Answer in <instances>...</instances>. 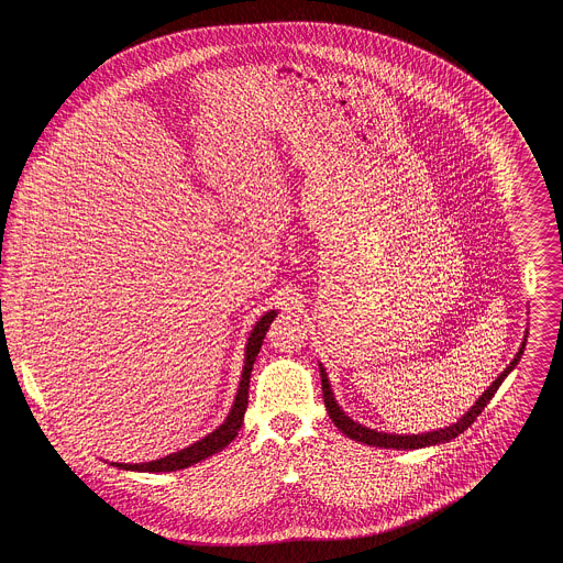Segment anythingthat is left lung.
<instances>
[{"label": "left lung", "instance_id": "left-lung-1", "mask_svg": "<svg viewBox=\"0 0 563 563\" xmlns=\"http://www.w3.org/2000/svg\"><path fill=\"white\" fill-rule=\"evenodd\" d=\"M523 350H526V339H523V343H521V347H519V352H517V356L512 358V363L497 376V380L478 396V400L476 404L456 421V423H452V426H448V428H443V430H437V432H423V434H387V432H376V430H369V428H365V426H361V423H356L354 419H350L343 410H341V406L336 404V398H334V391H332V385H330V378H328V372H325V367L318 363V367H320V385H323V398H325V408H328V415H330V419L334 421V426L339 428V430H343V434H347L350 439H354V441H358V443H367V445H374V448H394V450H419V448H428V445H437V443H448V441H452V439H456L461 432H465L474 421H476V417L484 412V408L490 404L493 400V396H495V391L499 389V385L504 383V378L515 369V365L519 363V358H521V354H523Z\"/></svg>", "mask_w": 563, "mask_h": 563}]
</instances>
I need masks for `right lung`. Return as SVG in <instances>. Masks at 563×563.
<instances>
[{"mask_svg": "<svg viewBox=\"0 0 563 563\" xmlns=\"http://www.w3.org/2000/svg\"><path fill=\"white\" fill-rule=\"evenodd\" d=\"M276 309L267 311L265 316H261L258 323L254 325L250 339H247V347H245V365H243V376H240V385H238V394L233 398V406L227 415V419L222 421V426H218L211 434H207L205 439L191 443L189 448L167 454L163 459L155 461H146V463H111L120 470H131V472H174V470H185L194 463H200L205 459H209L211 454L222 452L243 428L245 421V410L250 404V378H252V369H254V361L263 347V339L272 325V320L276 318Z\"/></svg>", "mask_w": 563, "mask_h": 563, "instance_id": "1", "label": "right lung"}]
</instances>
